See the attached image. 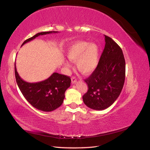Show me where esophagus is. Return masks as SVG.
<instances>
[{
    "instance_id": "esophagus-1",
    "label": "esophagus",
    "mask_w": 150,
    "mask_h": 150,
    "mask_svg": "<svg viewBox=\"0 0 150 150\" xmlns=\"http://www.w3.org/2000/svg\"><path fill=\"white\" fill-rule=\"evenodd\" d=\"M77 82V79L76 78V77L72 76L71 78V83L72 84H75Z\"/></svg>"
}]
</instances>
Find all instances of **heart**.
Returning <instances> with one entry per match:
<instances>
[{"label":"heart","mask_w":150,"mask_h":150,"mask_svg":"<svg viewBox=\"0 0 150 150\" xmlns=\"http://www.w3.org/2000/svg\"><path fill=\"white\" fill-rule=\"evenodd\" d=\"M67 55L72 62H77V68L84 74H89L96 69L99 61V48L96 44L79 41L73 44L68 49ZM65 64L69 67L70 64Z\"/></svg>","instance_id":"b5f03b06"}]
</instances>
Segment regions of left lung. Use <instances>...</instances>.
Returning <instances> with one entry per match:
<instances>
[{
	"instance_id": "obj_1",
	"label": "left lung",
	"mask_w": 150,
	"mask_h": 150,
	"mask_svg": "<svg viewBox=\"0 0 150 150\" xmlns=\"http://www.w3.org/2000/svg\"><path fill=\"white\" fill-rule=\"evenodd\" d=\"M105 46L98 64L84 81L88 90L83 99L88 107L103 110L119 97L125 79V60L122 49L111 38L104 35Z\"/></svg>"
}]
</instances>
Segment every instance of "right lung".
I'll list each match as a JSON object with an SVG mask.
<instances>
[{"label": "right lung", "mask_w": 150, "mask_h": 150, "mask_svg": "<svg viewBox=\"0 0 150 150\" xmlns=\"http://www.w3.org/2000/svg\"><path fill=\"white\" fill-rule=\"evenodd\" d=\"M57 31L42 32L25 40L22 46L40 35L57 33ZM15 76L19 88L32 106L42 111H52L61 106L65 98L66 89L71 86L70 77L54 73L46 80L30 83L22 80L17 71L15 63Z\"/></svg>", "instance_id": "obj_1"}]
</instances>
